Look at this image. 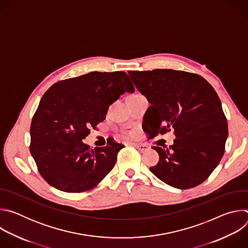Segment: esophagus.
<instances>
[{
    "label": "esophagus",
    "mask_w": 248,
    "mask_h": 248,
    "mask_svg": "<svg viewBox=\"0 0 248 248\" xmlns=\"http://www.w3.org/2000/svg\"><path fill=\"white\" fill-rule=\"evenodd\" d=\"M133 146H134L135 148H137V149H138L139 151H141V152H144V151H146V150L149 149L148 145L143 144V143H133Z\"/></svg>",
    "instance_id": "esophagus-1"
}]
</instances>
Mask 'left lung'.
Instances as JSON below:
<instances>
[{"mask_svg": "<svg viewBox=\"0 0 248 248\" xmlns=\"http://www.w3.org/2000/svg\"><path fill=\"white\" fill-rule=\"evenodd\" d=\"M128 76L151 104L147 132L156 136L173 129L176 136L168 148L153 147L160 158L149 170L175 188L202 184L219 165L229 134L215 89L202 77L182 70H130Z\"/></svg>", "mask_w": 248, "mask_h": 248, "instance_id": "1", "label": "left lung"}]
</instances>
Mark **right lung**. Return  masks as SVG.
Wrapping results in <instances>:
<instances>
[{
	"label": "right lung",
	"instance_id": "add662e5",
	"mask_svg": "<svg viewBox=\"0 0 248 248\" xmlns=\"http://www.w3.org/2000/svg\"><path fill=\"white\" fill-rule=\"evenodd\" d=\"M134 87L124 72H92L59 81L43 95L30 126V153L42 178L65 192L95 187L124 147L108 141L90 148L82 140L106 119L109 106Z\"/></svg>",
	"mask_w": 248,
	"mask_h": 248
}]
</instances>
